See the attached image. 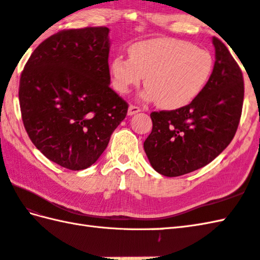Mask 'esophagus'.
<instances>
[{"label": "esophagus", "mask_w": 260, "mask_h": 260, "mask_svg": "<svg viewBox=\"0 0 260 260\" xmlns=\"http://www.w3.org/2000/svg\"><path fill=\"white\" fill-rule=\"evenodd\" d=\"M140 112H141V108L140 107L135 106V105H129L128 112H127V114H128L129 116H132V115H135V114L140 113Z\"/></svg>", "instance_id": "34e87169"}]
</instances>
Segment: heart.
I'll use <instances>...</instances> for the list:
<instances>
[{"label":"heart","mask_w":260,"mask_h":260,"mask_svg":"<svg viewBox=\"0 0 260 260\" xmlns=\"http://www.w3.org/2000/svg\"><path fill=\"white\" fill-rule=\"evenodd\" d=\"M128 57L110 61L113 86L121 95L144 78L146 101H156L164 109H179L192 103L207 86L213 71V58L206 49L169 38L133 43Z\"/></svg>","instance_id":"1"}]
</instances>
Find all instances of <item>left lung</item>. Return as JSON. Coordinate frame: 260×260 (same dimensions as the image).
I'll return each mask as SVG.
<instances>
[{"instance_id":"left-lung-1","label":"left lung","mask_w":260,"mask_h":260,"mask_svg":"<svg viewBox=\"0 0 260 260\" xmlns=\"http://www.w3.org/2000/svg\"><path fill=\"white\" fill-rule=\"evenodd\" d=\"M215 61L207 86L194 101L175 110L153 112V128L144 142L152 168L164 176H180L212 162L238 128L244 78L238 63L218 38Z\"/></svg>"}]
</instances>
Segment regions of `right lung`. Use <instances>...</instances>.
<instances>
[{"mask_svg": "<svg viewBox=\"0 0 260 260\" xmlns=\"http://www.w3.org/2000/svg\"><path fill=\"white\" fill-rule=\"evenodd\" d=\"M106 26L60 31L37 47L21 74L24 128L43 155L71 171L106 150L128 105L110 85Z\"/></svg>", "mask_w": 260, "mask_h": 260, "instance_id": "right-lung-1", "label": "right lung"}]
</instances>
